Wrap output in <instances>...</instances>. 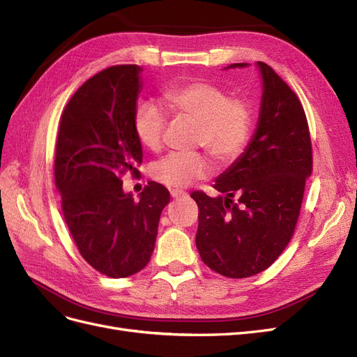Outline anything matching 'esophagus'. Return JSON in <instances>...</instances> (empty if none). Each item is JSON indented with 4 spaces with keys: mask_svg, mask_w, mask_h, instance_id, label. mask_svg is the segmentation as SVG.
Returning <instances> with one entry per match:
<instances>
[{
    "mask_svg": "<svg viewBox=\"0 0 357 357\" xmlns=\"http://www.w3.org/2000/svg\"><path fill=\"white\" fill-rule=\"evenodd\" d=\"M170 194H172V197H174L175 200H185V199H188V192L182 191V190H174Z\"/></svg>",
    "mask_w": 357,
    "mask_h": 357,
    "instance_id": "esophagus-1",
    "label": "esophagus"
}]
</instances>
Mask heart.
I'll use <instances>...</instances> for the list:
<instances>
[{"instance_id": "b5f03b06", "label": "heart", "mask_w": 357, "mask_h": 357, "mask_svg": "<svg viewBox=\"0 0 357 357\" xmlns=\"http://www.w3.org/2000/svg\"><path fill=\"white\" fill-rule=\"evenodd\" d=\"M166 105L181 116L199 123L197 145L222 165L243 153L252 132V108L240 98L208 82H191L165 91ZM166 116L154 103H142L133 117L135 135L145 148L158 151L163 144ZM211 160L200 154H169L154 166L153 176L169 188H185L194 181L212 175Z\"/></svg>"}]
</instances>
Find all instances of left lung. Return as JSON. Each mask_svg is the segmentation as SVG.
Wrapping results in <instances>:
<instances>
[{
    "mask_svg": "<svg viewBox=\"0 0 357 357\" xmlns=\"http://www.w3.org/2000/svg\"><path fill=\"white\" fill-rule=\"evenodd\" d=\"M257 68L262 82L257 129L245 153L215 181L213 188L225 195L191 194L199 206L195 245L200 258L231 279L250 278L279 258L292 238L313 169L300 99L271 66L258 62Z\"/></svg>",
    "mask_w": 357,
    "mask_h": 357,
    "instance_id": "8db88e82",
    "label": "left lung"
}]
</instances>
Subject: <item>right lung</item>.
I'll use <instances>...</instances> for the list:
<instances>
[{"label": "right lung", "mask_w": 357, "mask_h": 357, "mask_svg": "<svg viewBox=\"0 0 357 357\" xmlns=\"http://www.w3.org/2000/svg\"><path fill=\"white\" fill-rule=\"evenodd\" d=\"M142 68L109 66L89 78L63 109L56 142L54 182L82 257L99 273L121 279L151 258L169 191L148 182L133 200L121 176L137 175L142 146L133 129Z\"/></svg>", "instance_id": "add662e5"}]
</instances>
